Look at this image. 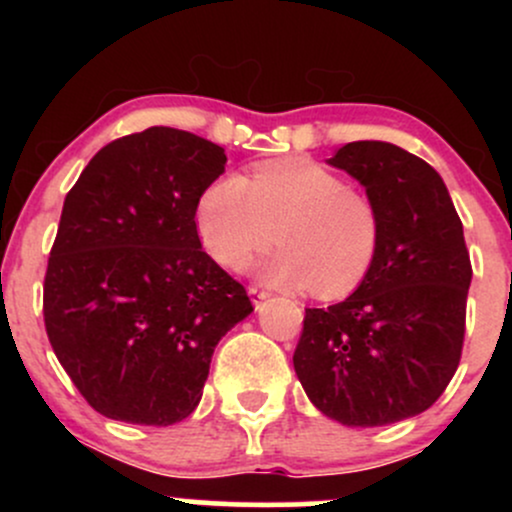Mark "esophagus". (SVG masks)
I'll return each instance as SVG.
<instances>
[{"label": "esophagus", "instance_id": "obj_1", "mask_svg": "<svg viewBox=\"0 0 512 512\" xmlns=\"http://www.w3.org/2000/svg\"><path fill=\"white\" fill-rule=\"evenodd\" d=\"M250 296H252V303H255V308H260V305L269 298V291L260 289V286H250Z\"/></svg>", "mask_w": 512, "mask_h": 512}]
</instances>
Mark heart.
Segmentation results:
<instances>
[{"mask_svg":"<svg viewBox=\"0 0 512 512\" xmlns=\"http://www.w3.org/2000/svg\"><path fill=\"white\" fill-rule=\"evenodd\" d=\"M195 219L223 267L243 269L276 238L281 248L262 262L264 279L325 298L363 284L385 231L375 197L313 158L257 163L248 178L221 175L199 195Z\"/></svg>","mask_w":512,"mask_h":512,"instance_id":"heart-1","label":"heart"}]
</instances>
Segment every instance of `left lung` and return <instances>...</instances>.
<instances>
[{
    "label": "left lung",
    "instance_id": "1",
    "mask_svg": "<svg viewBox=\"0 0 512 512\" xmlns=\"http://www.w3.org/2000/svg\"><path fill=\"white\" fill-rule=\"evenodd\" d=\"M383 211V245L342 303L305 308L293 368L310 402L344 426L421 414L460 366L472 262L436 168L387 142H351L330 158Z\"/></svg>",
    "mask_w": 512,
    "mask_h": 512
}]
</instances>
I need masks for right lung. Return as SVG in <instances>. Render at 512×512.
Here are the masks:
<instances>
[{
  "instance_id": "right-lung-1",
  "label": "right lung",
  "mask_w": 512,
  "mask_h": 512,
  "mask_svg": "<svg viewBox=\"0 0 512 512\" xmlns=\"http://www.w3.org/2000/svg\"><path fill=\"white\" fill-rule=\"evenodd\" d=\"M221 146L173 127L105 144L67 192L43 284L57 361L98 414L139 426L187 419L211 354L250 315L248 291L197 233Z\"/></svg>"
}]
</instances>
